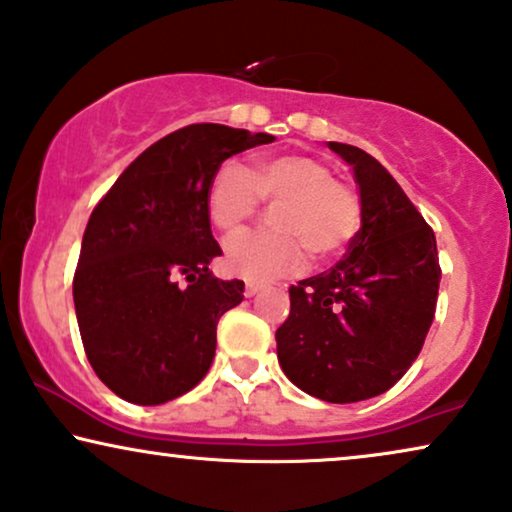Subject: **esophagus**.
I'll return each instance as SVG.
<instances>
[{"instance_id":"1","label":"esophagus","mask_w":512,"mask_h":512,"mask_svg":"<svg viewBox=\"0 0 512 512\" xmlns=\"http://www.w3.org/2000/svg\"><path fill=\"white\" fill-rule=\"evenodd\" d=\"M260 290H262L260 283H245V297H255Z\"/></svg>"}]
</instances>
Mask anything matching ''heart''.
<instances>
[{
  "label": "heart",
  "instance_id": "heart-1",
  "mask_svg": "<svg viewBox=\"0 0 512 512\" xmlns=\"http://www.w3.org/2000/svg\"><path fill=\"white\" fill-rule=\"evenodd\" d=\"M278 205V234H248L226 248V269L245 281H274L316 260H333L349 248L361 229V196L333 167L314 155H264L252 167L226 160L215 170L205 193V210L219 234L231 238L260 210Z\"/></svg>",
  "mask_w": 512,
  "mask_h": 512
}]
</instances>
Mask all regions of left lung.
I'll return each mask as SVG.
<instances>
[{
	"instance_id": "obj_1",
	"label": "left lung",
	"mask_w": 512,
	"mask_h": 512,
	"mask_svg": "<svg viewBox=\"0 0 512 512\" xmlns=\"http://www.w3.org/2000/svg\"><path fill=\"white\" fill-rule=\"evenodd\" d=\"M352 167L364 219L345 260L290 288L276 331L278 364L293 385L331 404L378 397L409 371L435 319V234L373 155L326 144Z\"/></svg>"
}]
</instances>
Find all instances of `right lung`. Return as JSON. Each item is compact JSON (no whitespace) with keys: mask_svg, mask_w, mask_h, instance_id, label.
<instances>
[{"mask_svg":"<svg viewBox=\"0 0 512 512\" xmlns=\"http://www.w3.org/2000/svg\"><path fill=\"white\" fill-rule=\"evenodd\" d=\"M271 134L215 122L167 134L120 174L89 217L73 281L77 326L101 383L129 404L193 390L215 359L217 321L243 300L219 281L205 193L219 165Z\"/></svg>","mask_w":512,"mask_h":512,"instance_id":"right-lung-1","label":"right lung"}]
</instances>
